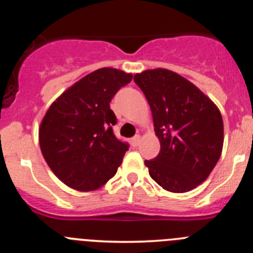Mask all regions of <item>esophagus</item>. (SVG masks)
<instances>
[{
	"instance_id": "obj_1",
	"label": "esophagus",
	"mask_w": 253,
	"mask_h": 253,
	"mask_svg": "<svg viewBox=\"0 0 253 253\" xmlns=\"http://www.w3.org/2000/svg\"><path fill=\"white\" fill-rule=\"evenodd\" d=\"M139 142H141V136H138V134H137V136H134L133 138L131 139L132 147H138Z\"/></svg>"
}]
</instances>
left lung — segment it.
Returning <instances> with one entry per match:
<instances>
[{"mask_svg":"<svg viewBox=\"0 0 253 253\" xmlns=\"http://www.w3.org/2000/svg\"><path fill=\"white\" fill-rule=\"evenodd\" d=\"M150 106L160 152L145 167L164 190L183 193L203 182L221 155L224 125L218 106L182 76L165 70L133 77Z\"/></svg>","mask_w":253,"mask_h":253,"instance_id":"obj_1","label":"left lung"}]
</instances>
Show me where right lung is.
Instances as JSON below:
<instances>
[{"mask_svg":"<svg viewBox=\"0 0 253 253\" xmlns=\"http://www.w3.org/2000/svg\"><path fill=\"white\" fill-rule=\"evenodd\" d=\"M131 81V73L99 68L66 89L42 117V157L68 187L83 192L98 190L122 164L128 145L112 132L116 116L110 101Z\"/></svg>","mask_w":253,"mask_h":253,"instance_id":"1","label":"right lung"}]
</instances>
